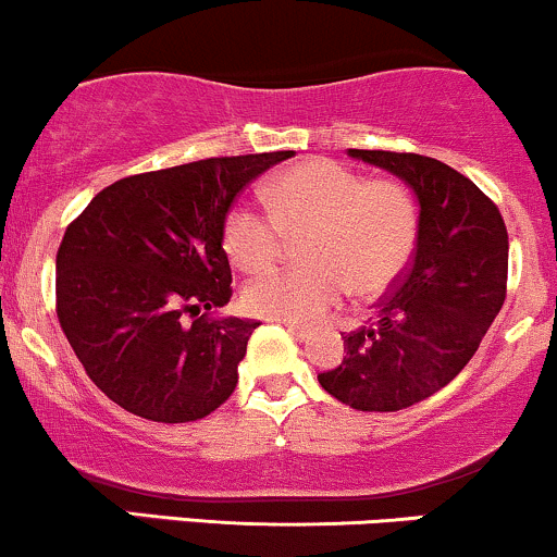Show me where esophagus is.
<instances>
[{
	"label": "esophagus",
	"instance_id": "34e87169",
	"mask_svg": "<svg viewBox=\"0 0 557 557\" xmlns=\"http://www.w3.org/2000/svg\"><path fill=\"white\" fill-rule=\"evenodd\" d=\"M283 325L290 335H296V338H301V341L309 338V335H311V330L307 325H296V322H283Z\"/></svg>",
	"mask_w": 557,
	"mask_h": 557
}]
</instances>
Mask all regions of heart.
<instances>
[{
	"label": "heart",
	"mask_w": 557,
	"mask_h": 557,
	"mask_svg": "<svg viewBox=\"0 0 557 557\" xmlns=\"http://www.w3.org/2000/svg\"><path fill=\"white\" fill-rule=\"evenodd\" d=\"M265 213L235 206L224 216L222 246L243 272H264L285 237H301L309 264L280 269L243 290L250 314L280 322H314L351 290L359 301L383 296L405 277L420 240V206L394 176L368 180L333 161L293 163L261 189Z\"/></svg>",
	"instance_id": "obj_1"
}]
</instances>
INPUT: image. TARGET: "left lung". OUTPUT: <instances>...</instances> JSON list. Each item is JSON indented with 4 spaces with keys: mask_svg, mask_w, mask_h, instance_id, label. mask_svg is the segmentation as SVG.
<instances>
[{
    "mask_svg": "<svg viewBox=\"0 0 557 557\" xmlns=\"http://www.w3.org/2000/svg\"><path fill=\"white\" fill-rule=\"evenodd\" d=\"M348 156L401 176L420 200V240L370 325L344 333V362L320 386L362 412L418 405L460 375L507 296V230L497 203L436 158Z\"/></svg>",
    "mask_w": 557,
    "mask_h": 557,
    "instance_id": "left-lung-1",
    "label": "left lung"
}]
</instances>
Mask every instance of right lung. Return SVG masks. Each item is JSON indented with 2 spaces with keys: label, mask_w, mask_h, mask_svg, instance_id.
<instances>
[{
  "label": "right lung",
  "mask_w": 557,
  "mask_h": 557,
  "mask_svg": "<svg viewBox=\"0 0 557 557\" xmlns=\"http://www.w3.org/2000/svg\"><path fill=\"white\" fill-rule=\"evenodd\" d=\"M290 156L206 158L126 176L69 224L54 309L110 401L156 423H189L230 399L261 322L213 314L232 298L224 216L256 176Z\"/></svg>",
  "instance_id": "1"
}]
</instances>
